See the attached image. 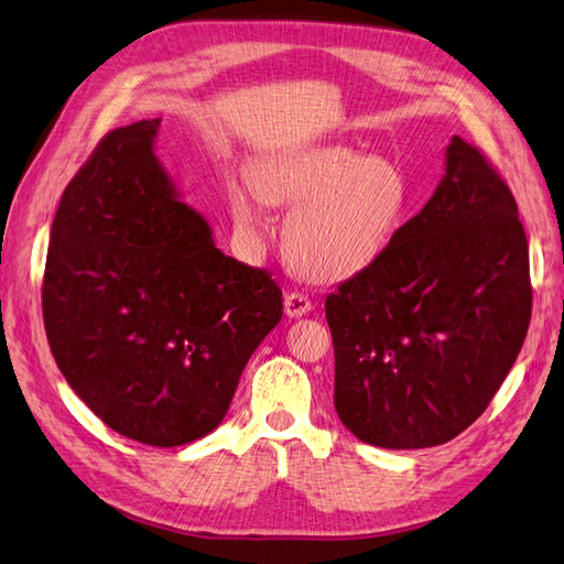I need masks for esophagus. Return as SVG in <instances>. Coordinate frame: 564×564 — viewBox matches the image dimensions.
<instances>
[{
	"mask_svg": "<svg viewBox=\"0 0 564 564\" xmlns=\"http://www.w3.org/2000/svg\"><path fill=\"white\" fill-rule=\"evenodd\" d=\"M311 308H313V303L305 294L292 292L284 296V315L286 317H303L305 313H311Z\"/></svg>",
	"mask_w": 564,
	"mask_h": 564,
	"instance_id": "1",
	"label": "esophagus"
}]
</instances>
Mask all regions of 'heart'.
<instances>
[{"instance_id": "obj_1", "label": "heart", "mask_w": 564, "mask_h": 564, "mask_svg": "<svg viewBox=\"0 0 564 564\" xmlns=\"http://www.w3.org/2000/svg\"><path fill=\"white\" fill-rule=\"evenodd\" d=\"M409 185L383 155L346 145L272 152L256 174L228 183L232 224L242 237L263 228V204H294L284 218L289 259L315 280H344L369 268L404 220Z\"/></svg>"}]
</instances>
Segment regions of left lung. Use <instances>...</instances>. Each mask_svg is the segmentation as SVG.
<instances>
[{
    "mask_svg": "<svg viewBox=\"0 0 564 564\" xmlns=\"http://www.w3.org/2000/svg\"><path fill=\"white\" fill-rule=\"evenodd\" d=\"M529 317L516 197L454 135L425 207L327 296L338 419L373 447L445 445L497 395Z\"/></svg>",
    "mask_w": 564,
    "mask_h": 564,
    "instance_id": "left-lung-1",
    "label": "left lung"
}]
</instances>
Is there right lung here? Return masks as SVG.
I'll return each mask as SVG.
<instances>
[{
	"label": "right lung",
	"mask_w": 564,
	"mask_h": 564,
	"mask_svg": "<svg viewBox=\"0 0 564 564\" xmlns=\"http://www.w3.org/2000/svg\"><path fill=\"white\" fill-rule=\"evenodd\" d=\"M162 119L110 131L61 197L42 289L51 352L112 431L181 447L224 421L282 317L280 286L230 259L155 152Z\"/></svg>",
	"instance_id": "1"
}]
</instances>
